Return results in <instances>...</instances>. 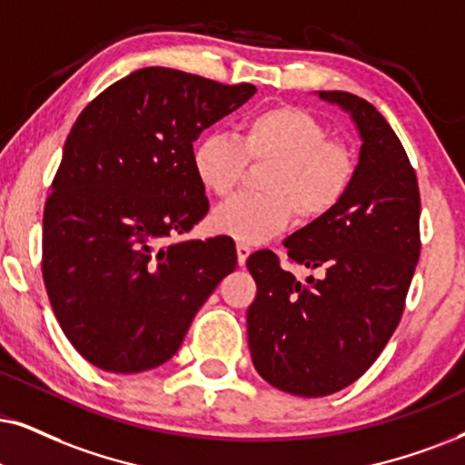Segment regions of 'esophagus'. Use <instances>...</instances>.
<instances>
[{
	"instance_id": "34e87169",
	"label": "esophagus",
	"mask_w": 465,
	"mask_h": 465,
	"mask_svg": "<svg viewBox=\"0 0 465 465\" xmlns=\"http://www.w3.org/2000/svg\"><path fill=\"white\" fill-rule=\"evenodd\" d=\"M236 252H238V263H240V266H244L246 257L251 255V246L244 244V242H238L236 244Z\"/></svg>"
}]
</instances>
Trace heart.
I'll return each instance as SVG.
<instances>
[{"label": "heart", "mask_w": 465, "mask_h": 465, "mask_svg": "<svg viewBox=\"0 0 465 465\" xmlns=\"http://www.w3.org/2000/svg\"><path fill=\"white\" fill-rule=\"evenodd\" d=\"M252 167H266L257 180L260 195H242L213 213L214 232L257 244L298 225L324 219L348 195L356 180V152L331 137L320 117L296 104L252 111L238 139L214 133L193 152V167L203 189L216 197L233 195Z\"/></svg>", "instance_id": "heart-1"}]
</instances>
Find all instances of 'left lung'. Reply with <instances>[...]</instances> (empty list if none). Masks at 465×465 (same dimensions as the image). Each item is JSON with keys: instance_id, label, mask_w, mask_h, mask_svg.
Returning a JSON list of instances; mask_svg holds the SVG:
<instances>
[{"instance_id": "8db88e82", "label": "left lung", "mask_w": 465, "mask_h": 465, "mask_svg": "<svg viewBox=\"0 0 465 465\" xmlns=\"http://www.w3.org/2000/svg\"><path fill=\"white\" fill-rule=\"evenodd\" d=\"M354 117L356 180L331 214L285 240L287 262L320 276L301 283L272 251L246 268L257 296L246 313L257 373L301 397L332 395L375 362L399 326L420 255V193L384 115L350 92H320Z\"/></svg>"}]
</instances>
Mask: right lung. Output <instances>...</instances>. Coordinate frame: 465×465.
<instances>
[{"label": "right lung", "instance_id": "obj_1", "mask_svg": "<svg viewBox=\"0 0 465 465\" xmlns=\"http://www.w3.org/2000/svg\"><path fill=\"white\" fill-rule=\"evenodd\" d=\"M255 92L150 66L76 117L45 203L43 279L64 334L94 367L139 373L167 362L236 270L229 236H178L210 210L193 141Z\"/></svg>", "mask_w": 465, "mask_h": 465}]
</instances>
